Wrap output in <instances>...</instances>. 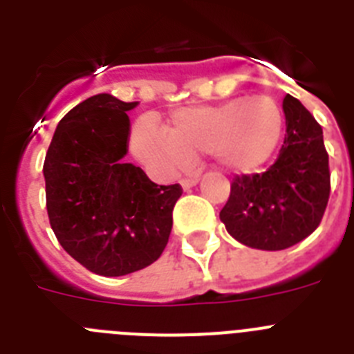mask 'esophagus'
Segmentation results:
<instances>
[{"instance_id":"1","label":"esophagus","mask_w":354,"mask_h":354,"mask_svg":"<svg viewBox=\"0 0 354 354\" xmlns=\"http://www.w3.org/2000/svg\"><path fill=\"white\" fill-rule=\"evenodd\" d=\"M198 180H200L198 175H193V177H189V179L180 180V186H183L184 192H187V189H192L193 186H196V184H198Z\"/></svg>"}]
</instances>
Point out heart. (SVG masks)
<instances>
[{"instance_id":"obj_1","label":"heart","mask_w":354,"mask_h":354,"mask_svg":"<svg viewBox=\"0 0 354 354\" xmlns=\"http://www.w3.org/2000/svg\"><path fill=\"white\" fill-rule=\"evenodd\" d=\"M286 129L282 106L270 95H237L216 106L179 109L167 131L140 122L131 136L134 156L159 177L186 170L209 152L218 167L237 175L262 170L277 154Z\"/></svg>"}]
</instances>
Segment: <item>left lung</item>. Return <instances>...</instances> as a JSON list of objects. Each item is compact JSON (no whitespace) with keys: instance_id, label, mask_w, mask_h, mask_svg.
Returning <instances> with one entry per match:
<instances>
[{"instance_id":"1","label":"left lung","mask_w":354,"mask_h":354,"mask_svg":"<svg viewBox=\"0 0 354 354\" xmlns=\"http://www.w3.org/2000/svg\"><path fill=\"white\" fill-rule=\"evenodd\" d=\"M286 138L273 167L241 175L220 212L227 232L250 248L286 250L314 232L330 196L323 129L305 106L286 95Z\"/></svg>"}]
</instances>
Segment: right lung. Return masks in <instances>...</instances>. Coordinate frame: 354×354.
<instances>
[{
	"label": "right lung",
	"mask_w": 354,
	"mask_h": 354,
	"mask_svg": "<svg viewBox=\"0 0 354 354\" xmlns=\"http://www.w3.org/2000/svg\"><path fill=\"white\" fill-rule=\"evenodd\" d=\"M138 102L97 93L56 126L44 161L46 205L56 239L95 274L124 277L158 261L171 232L179 184L158 186L126 162Z\"/></svg>",
	"instance_id": "obj_1"
}]
</instances>
